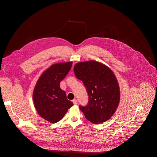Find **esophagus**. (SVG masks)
<instances>
[{
    "mask_svg": "<svg viewBox=\"0 0 157 157\" xmlns=\"http://www.w3.org/2000/svg\"><path fill=\"white\" fill-rule=\"evenodd\" d=\"M72 102L74 103V105L77 104V99H74L72 101Z\"/></svg>",
    "mask_w": 157,
    "mask_h": 157,
    "instance_id": "esophagus-1",
    "label": "esophagus"
}]
</instances>
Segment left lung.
<instances>
[{"instance_id":"obj_1","label":"left lung","mask_w":157,"mask_h":157,"mask_svg":"<svg viewBox=\"0 0 157 157\" xmlns=\"http://www.w3.org/2000/svg\"><path fill=\"white\" fill-rule=\"evenodd\" d=\"M74 71L88 93V104L79 106L85 117L93 124L108 120L116 111L120 100L119 85L112 71L104 64L91 60L77 63Z\"/></svg>"}]
</instances>
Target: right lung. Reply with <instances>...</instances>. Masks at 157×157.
<instances>
[{"mask_svg":"<svg viewBox=\"0 0 157 157\" xmlns=\"http://www.w3.org/2000/svg\"><path fill=\"white\" fill-rule=\"evenodd\" d=\"M72 64V62L53 64L43 73L34 89L33 102L38 113L51 123L60 121L74 105L59 86Z\"/></svg>","mask_w":157,"mask_h":157,"instance_id":"add662e5","label":"right lung"}]
</instances>
